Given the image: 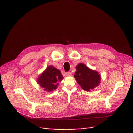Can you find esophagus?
Segmentation results:
<instances>
[{
  "label": "esophagus",
  "mask_w": 133,
  "mask_h": 133,
  "mask_svg": "<svg viewBox=\"0 0 133 133\" xmlns=\"http://www.w3.org/2000/svg\"><path fill=\"white\" fill-rule=\"evenodd\" d=\"M66 75L68 76H70L72 75V74L70 72H68L66 73Z\"/></svg>",
  "instance_id": "1"
}]
</instances>
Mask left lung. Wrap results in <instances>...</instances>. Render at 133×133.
<instances>
[{
  "label": "left lung",
  "mask_w": 133,
  "mask_h": 133,
  "mask_svg": "<svg viewBox=\"0 0 133 133\" xmlns=\"http://www.w3.org/2000/svg\"><path fill=\"white\" fill-rule=\"evenodd\" d=\"M74 77L77 83L85 91H90L99 86L101 75L97 71L91 70L85 64L80 63L76 66Z\"/></svg>",
  "instance_id": "obj_1"
}]
</instances>
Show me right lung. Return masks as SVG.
I'll return each instance as SVG.
<instances>
[{"label": "right lung", "instance_id": "add662e5", "mask_svg": "<svg viewBox=\"0 0 133 133\" xmlns=\"http://www.w3.org/2000/svg\"><path fill=\"white\" fill-rule=\"evenodd\" d=\"M63 79L61 71L54 66L49 65L39 75L37 82L44 90L51 92L57 88L59 82Z\"/></svg>", "mask_w": 133, "mask_h": 133}]
</instances>
